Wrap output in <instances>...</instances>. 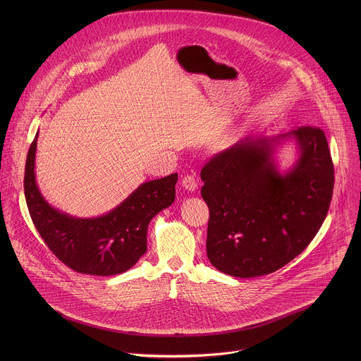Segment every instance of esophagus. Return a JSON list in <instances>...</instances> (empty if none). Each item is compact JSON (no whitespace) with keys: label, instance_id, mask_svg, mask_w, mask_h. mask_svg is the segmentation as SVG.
<instances>
[{"label":"esophagus","instance_id":"obj_1","mask_svg":"<svg viewBox=\"0 0 361 361\" xmlns=\"http://www.w3.org/2000/svg\"><path fill=\"white\" fill-rule=\"evenodd\" d=\"M182 186L189 190V192H193L197 189V180L193 175H186L183 179H182Z\"/></svg>","mask_w":361,"mask_h":361}]
</instances>
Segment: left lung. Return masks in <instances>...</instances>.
Here are the masks:
<instances>
[{"label":"left lung","instance_id":"obj_1","mask_svg":"<svg viewBox=\"0 0 361 361\" xmlns=\"http://www.w3.org/2000/svg\"><path fill=\"white\" fill-rule=\"evenodd\" d=\"M290 137L301 155L281 174L271 155ZM200 175L209 209L207 256L236 278L267 275L298 257L328 214L335 179L325 133L312 125L246 137L212 155Z\"/></svg>","mask_w":361,"mask_h":361}]
</instances>
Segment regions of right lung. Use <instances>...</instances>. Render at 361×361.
<instances>
[{"instance_id":"right-lung-1","label":"right lung","mask_w":361,"mask_h":361,"mask_svg":"<svg viewBox=\"0 0 361 361\" xmlns=\"http://www.w3.org/2000/svg\"><path fill=\"white\" fill-rule=\"evenodd\" d=\"M37 136L25 166V197L32 221L49 249L71 269L108 276L132 268L147 250V228L175 200L178 173L140 185L125 202L97 218H76L52 208L35 175Z\"/></svg>"}]
</instances>
